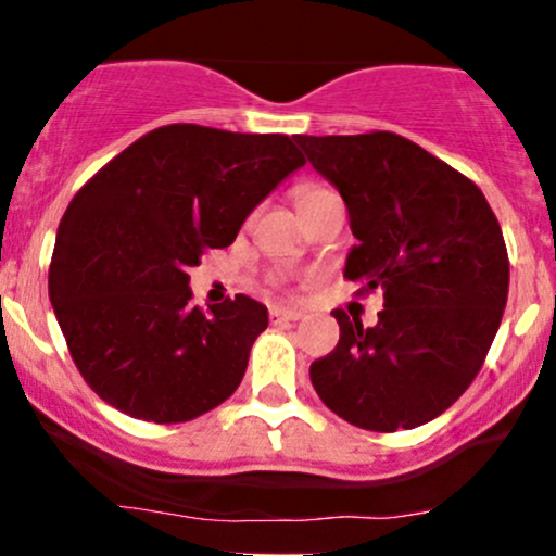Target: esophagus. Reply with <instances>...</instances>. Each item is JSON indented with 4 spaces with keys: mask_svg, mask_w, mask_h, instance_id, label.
Returning <instances> with one entry per match:
<instances>
[{
    "mask_svg": "<svg viewBox=\"0 0 556 556\" xmlns=\"http://www.w3.org/2000/svg\"><path fill=\"white\" fill-rule=\"evenodd\" d=\"M269 318L274 324L279 321H298V318H303V314L295 308H282V305H271L269 308Z\"/></svg>",
    "mask_w": 556,
    "mask_h": 556,
    "instance_id": "esophagus-1",
    "label": "esophagus"
}]
</instances>
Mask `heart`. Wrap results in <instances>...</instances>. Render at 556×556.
<instances>
[{
  "instance_id": "1",
  "label": "heart",
  "mask_w": 556,
  "mask_h": 556,
  "mask_svg": "<svg viewBox=\"0 0 556 556\" xmlns=\"http://www.w3.org/2000/svg\"><path fill=\"white\" fill-rule=\"evenodd\" d=\"M324 193H329V190H324V188H303V190H298V206H300V203L314 201V198L324 195Z\"/></svg>"
}]
</instances>
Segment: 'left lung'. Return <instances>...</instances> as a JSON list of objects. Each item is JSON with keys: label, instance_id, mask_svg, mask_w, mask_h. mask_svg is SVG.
Returning a JSON list of instances; mask_svg holds the SVG:
<instances>
[{"label": "left lung", "instance_id": "1", "mask_svg": "<svg viewBox=\"0 0 556 556\" xmlns=\"http://www.w3.org/2000/svg\"><path fill=\"white\" fill-rule=\"evenodd\" d=\"M298 143L348 206L358 245L344 277L384 292L374 327L334 311L340 342L311 363V384L361 429L429 424L470 387L500 329L509 290L500 222L476 182L394 132Z\"/></svg>", "mask_w": 556, "mask_h": 556}]
</instances>
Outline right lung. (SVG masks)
Masks as SVG:
<instances>
[{
  "instance_id": "right-lung-1",
  "label": "right lung",
  "mask_w": 556,
  "mask_h": 556,
  "mask_svg": "<svg viewBox=\"0 0 556 556\" xmlns=\"http://www.w3.org/2000/svg\"><path fill=\"white\" fill-rule=\"evenodd\" d=\"M305 164L287 136L164 125L127 146L70 201L49 266V300L86 384L112 407L185 424L240 387L258 300L190 305V266Z\"/></svg>"
}]
</instances>
